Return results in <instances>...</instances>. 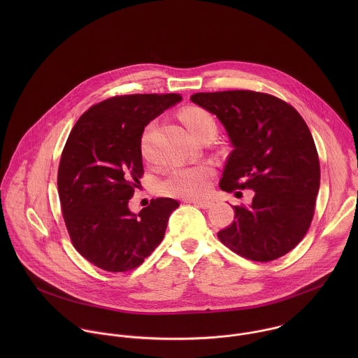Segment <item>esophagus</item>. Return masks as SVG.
Segmentation results:
<instances>
[{
    "mask_svg": "<svg viewBox=\"0 0 358 358\" xmlns=\"http://www.w3.org/2000/svg\"><path fill=\"white\" fill-rule=\"evenodd\" d=\"M189 203H193V204L197 205L199 208H203V209H208L213 205L212 201H206V200H204V201H189Z\"/></svg>",
    "mask_w": 358,
    "mask_h": 358,
    "instance_id": "1",
    "label": "esophagus"
}]
</instances>
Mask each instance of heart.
<instances>
[{
  "label": "heart",
  "mask_w": 358,
  "mask_h": 358,
  "mask_svg": "<svg viewBox=\"0 0 358 358\" xmlns=\"http://www.w3.org/2000/svg\"><path fill=\"white\" fill-rule=\"evenodd\" d=\"M180 120L189 132L196 136L209 127H215L212 115L200 107H187L180 113ZM216 128V127H215ZM142 154L150 158L149 135L145 134L142 139ZM213 171L208 164H199L192 166H178L171 169L161 182L162 193L180 197V199H200L204 197L210 187Z\"/></svg>",
  "instance_id": "1"
}]
</instances>
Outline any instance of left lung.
<instances>
[{
	"instance_id": "obj_1",
	"label": "left lung",
	"mask_w": 358,
	"mask_h": 358,
	"mask_svg": "<svg viewBox=\"0 0 358 358\" xmlns=\"http://www.w3.org/2000/svg\"><path fill=\"white\" fill-rule=\"evenodd\" d=\"M190 101L216 115L233 152L220 189L255 192L217 233L238 255L268 262L294 250L310 227L320 189V162L310 129L288 103L260 92L194 94Z\"/></svg>"
}]
</instances>
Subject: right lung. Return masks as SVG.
I'll return each mask as SVG.
<instances>
[{
  "label": "right lung",
  "mask_w": 358,
  "mask_h": 358,
  "mask_svg": "<svg viewBox=\"0 0 358 358\" xmlns=\"http://www.w3.org/2000/svg\"><path fill=\"white\" fill-rule=\"evenodd\" d=\"M180 95H125L92 106L74 125L63 149L57 190L74 248L106 271L138 267L162 241L179 206L155 199L139 213L128 203L143 175L145 127Z\"/></svg>",
  "instance_id": "right-lung-1"
}]
</instances>
